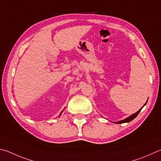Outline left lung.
<instances>
[{"mask_svg": "<svg viewBox=\"0 0 161 161\" xmlns=\"http://www.w3.org/2000/svg\"><path fill=\"white\" fill-rule=\"evenodd\" d=\"M147 101H148V100H147ZM147 101H146V103H145V105H143V107H142V108H143V107H144L146 105V103H147ZM142 108H141L139 111H137L136 113H134V114H131V115H130V116L129 117H128L127 118H126V119H123V120H121V121H119V122H112L113 123H116V124H122V123H126V122H131V120H133L134 118H136V116L138 114H139V112H141V110H142Z\"/></svg>", "mask_w": 161, "mask_h": 161, "instance_id": "obj_1", "label": "left lung"}]
</instances>
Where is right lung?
<instances>
[{"mask_svg":"<svg viewBox=\"0 0 161 161\" xmlns=\"http://www.w3.org/2000/svg\"><path fill=\"white\" fill-rule=\"evenodd\" d=\"M63 111H64V109H63V110H62V112H61V114H59V116H61V113H62V112H63Z\"/></svg>","mask_w":161,"mask_h":161,"instance_id":"1","label":"right lung"}]
</instances>
